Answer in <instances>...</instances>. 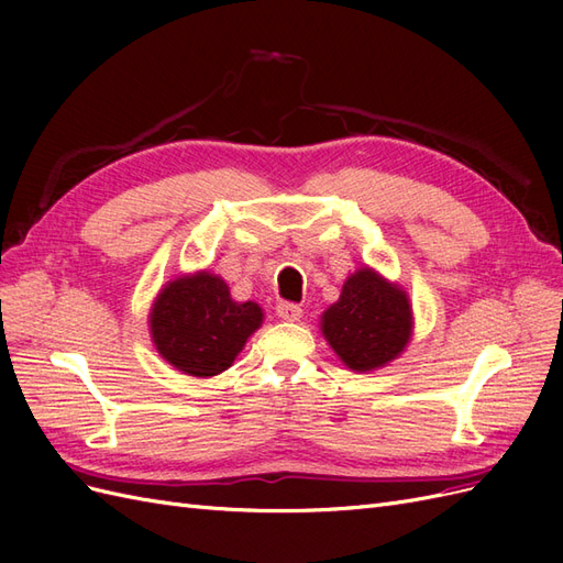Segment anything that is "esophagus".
<instances>
[{"mask_svg":"<svg viewBox=\"0 0 563 563\" xmlns=\"http://www.w3.org/2000/svg\"><path fill=\"white\" fill-rule=\"evenodd\" d=\"M277 314L284 321H298L302 317V308H300V305H296V302H279L277 305Z\"/></svg>","mask_w":563,"mask_h":563,"instance_id":"esophagus-1","label":"esophagus"}]
</instances>
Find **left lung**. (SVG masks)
<instances>
[{"label": "left lung", "instance_id": "left-lung-1", "mask_svg": "<svg viewBox=\"0 0 563 563\" xmlns=\"http://www.w3.org/2000/svg\"><path fill=\"white\" fill-rule=\"evenodd\" d=\"M321 333L347 368H383L411 340V302L399 284L360 267L343 284L338 302L321 314Z\"/></svg>", "mask_w": 563, "mask_h": 563}]
</instances>
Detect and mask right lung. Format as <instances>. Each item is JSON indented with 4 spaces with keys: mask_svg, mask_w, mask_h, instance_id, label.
Masks as SVG:
<instances>
[{
    "mask_svg": "<svg viewBox=\"0 0 563 563\" xmlns=\"http://www.w3.org/2000/svg\"><path fill=\"white\" fill-rule=\"evenodd\" d=\"M261 323V305L232 300L228 284L207 269L168 282L150 310L157 352L195 378L228 371Z\"/></svg>",
    "mask_w": 563,
    "mask_h": 563,
    "instance_id": "right-lung-1",
    "label": "right lung"
}]
</instances>
